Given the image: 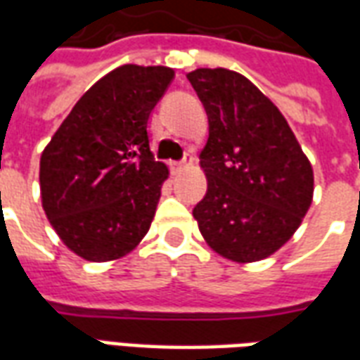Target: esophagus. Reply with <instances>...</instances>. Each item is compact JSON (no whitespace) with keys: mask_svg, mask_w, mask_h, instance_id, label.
<instances>
[{"mask_svg":"<svg viewBox=\"0 0 360 360\" xmlns=\"http://www.w3.org/2000/svg\"><path fill=\"white\" fill-rule=\"evenodd\" d=\"M193 162H195V158L191 154H185V158L181 162H172V169L173 172H183V169H187L188 165H193Z\"/></svg>","mask_w":360,"mask_h":360,"instance_id":"1","label":"esophagus"}]
</instances>
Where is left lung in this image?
Here are the masks:
<instances>
[{"label":"left lung","instance_id":"obj_1","mask_svg":"<svg viewBox=\"0 0 360 360\" xmlns=\"http://www.w3.org/2000/svg\"><path fill=\"white\" fill-rule=\"evenodd\" d=\"M208 115L200 167L208 191L193 216L219 257L257 262L301 226L314 193L309 158L281 111L252 82L224 67L187 75Z\"/></svg>","mask_w":360,"mask_h":360}]
</instances>
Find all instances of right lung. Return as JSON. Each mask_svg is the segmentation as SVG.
Returning <instances> with one entry per match:
<instances>
[{
  "label": "right lung",
  "mask_w": 360,
  "mask_h": 360,
  "mask_svg": "<svg viewBox=\"0 0 360 360\" xmlns=\"http://www.w3.org/2000/svg\"><path fill=\"white\" fill-rule=\"evenodd\" d=\"M169 67L121 65L92 84L40 158L42 208L67 249L90 262L125 257L148 233L167 167L148 119Z\"/></svg>",
  "instance_id": "1"
}]
</instances>
